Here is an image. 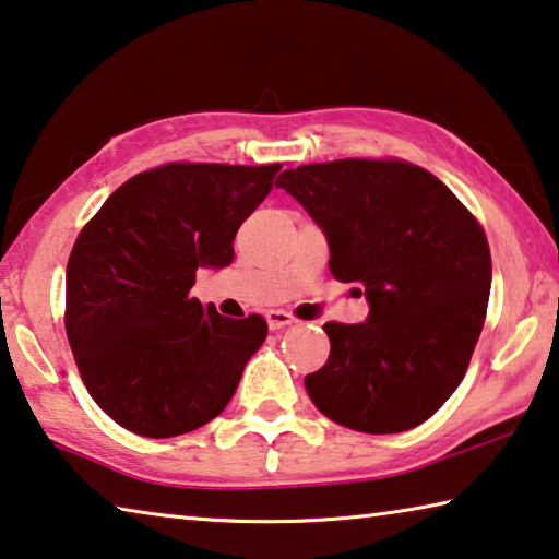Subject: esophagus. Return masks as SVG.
<instances>
[{
	"label": "esophagus",
	"mask_w": 559,
	"mask_h": 559,
	"mask_svg": "<svg viewBox=\"0 0 559 559\" xmlns=\"http://www.w3.org/2000/svg\"><path fill=\"white\" fill-rule=\"evenodd\" d=\"M267 324H270V329H285V326H289V324H295L297 319H295V314H289V312H285V309H270L267 314Z\"/></svg>",
	"instance_id": "34e87169"
}]
</instances>
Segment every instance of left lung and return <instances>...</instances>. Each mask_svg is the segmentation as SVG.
Listing matches in <instances>:
<instances>
[{
	"instance_id": "1",
	"label": "left lung",
	"mask_w": 559,
	"mask_h": 559,
	"mask_svg": "<svg viewBox=\"0 0 559 559\" xmlns=\"http://www.w3.org/2000/svg\"><path fill=\"white\" fill-rule=\"evenodd\" d=\"M277 188L324 227L329 270L359 282L364 324L326 322L314 406L361 433L408 431L459 389L486 322L490 247L478 219L433 173L396 158L285 170Z\"/></svg>"
}]
</instances>
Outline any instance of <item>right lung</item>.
<instances>
[{"mask_svg": "<svg viewBox=\"0 0 559 559\" xmlns=\"http://www.w3.org/2000/svg\"><path fill=\"white\" fill-rule=\"evenodd\" d=\"M280 168L166 163L126 180L79 233L63 324L91 399L118 426L173 438L230 404L267 322L217 314L190 289L198 267L233 262Z\"/></svg>", "mask_w": 559, "mask_h": 559, "instance_id": "right-lung-1", "label": "right lung"}]
</instances>
